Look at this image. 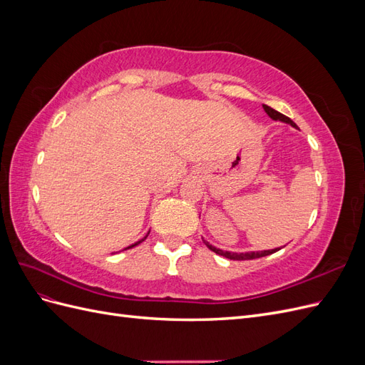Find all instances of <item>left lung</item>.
Listing matches in <instances>:
<instances>
[{
	"label": "left lung",
	"instance_id": "left-lung-1",
	"mask_svg": "<svg viewBox=\"0 0 365 365\" xmlns=\"http://www.w3.org/2000/svg\"><path fill=\"white\" fill-rule=\"evenodd\" d=\"M263 109H264V113H267L272 120H280V121H284V123H289L291 126L297 128V125L294 123V121H292L289 117H286V115L280 114L279 111H275V109H272V108H269V106H267V105H263ZM204 244L207 245V248H210L213 252L219 254V256H222V257H227V259H230V260H251V259H259V257L269 256V254H272V252L280 250V248H275V250H268V251H252V252H240V254H237V252H230V251H222V250H219V248H215L213 245H210L208 242H205V240H204Z\"/></svg>",
	"mask_w": 365,
	"mask_h": 365
}]
</instances>
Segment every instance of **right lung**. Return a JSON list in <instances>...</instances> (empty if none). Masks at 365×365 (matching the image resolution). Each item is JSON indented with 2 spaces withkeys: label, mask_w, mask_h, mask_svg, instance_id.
<instances>
[{
  "label": "right lung",
  "mask_w": 365,
  "mask_h": 365,
  "mask_svg": "<svg viewBox=\"0 0 365 365\" xmlns=\"http://www.w3.org/2000/svg\"><path fill=\"white\" fill-rule=\"evenodd\" d=\"M145 239H146V237H145ZM145 239H141V240H140V242H137V244H134V245H130V247H128V248H132V247H135V245H138V244H141V242H143V240H145Z\"/></svg>",
  "instance_id": "add662e5"
}]
</instances>
